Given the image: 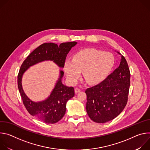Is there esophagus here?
Listing matches in <instances>:
<instances>
[{"label": "esophagus", "instance_id": "34e87169", "mask_svg": "<svg viewBox=\"0 0 150 150\" xmlns=\"http://www.w3.org/2000/svg\"><path fill=\"white\" fill-rule=\"evenodd\" d=\"M80 91H81V90H80L79 88H76L75 89V93H79V92H80Z\"/></svg>", "mask_w": 150, "mask_h": 150}]
</instances>
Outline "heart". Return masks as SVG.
<instances>
[{
  "label": "heart",
  "mask_w": 150,
  "mask_h": 150,
  "mask_svg": "<svg viewBox=\"0 0 150 150\" xmlns=\"http://www.w3.org/2000/svg\"><path fill=\"white\" fill-rule=\"evenodd\" d=\"M114 63V56L110 53L91 49L76 53L72 60H66L64 69L71 83L76 82L81 72L83 71L85 81L91 84H96L106 78Z\"/></svg>",
  "instance_id": "heart-1"
}]
</instances>
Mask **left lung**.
Instances as JSON below:
<instances>
[{"instance_id":"left-lung-1","label":"left lung","mask_w":150,"mask_h":150,"mask_svg":"<svg viewBox=\"0 0 150 150\" xmlns=\"http://www.w3.org/2000/svg\"><path fill=\"white\" fill-rule=\"evenodd\" d=\"M130 78L127 63L122 55L117 68L101 82L85 90L87 113L93 121L108 122L123 111L127 102Z\"/></svg>"}]
</instances>
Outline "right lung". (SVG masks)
Returning <instances> with one entry per match:
<instances>
[{
	"label": "right lung",
	"mask_w": 150,
	"mask_h": 150,
	"mask_svg": "<svg viewBox=\"0 0 150 150\" xmlns=\"http://www.w3.org/2000/svg\"><path fill=\"white\" fill-rule=\"evenodd\" d=\"M76 41L63 42L59 46L52 42L44 43L36 48L23 62L18 75V87L23 104L27 110L33 116L46 123H55L65 114L67 101L75 95L74 87L63 85L62 78L64 72L60 71V76L50 95L45 100L34 102L25 94L22 87L24 73L30 67L45 60L53 61L60 68H63L67 56Z\"/></svg>",
	"instance_id": "right-lung-1"
}]
</instances>
